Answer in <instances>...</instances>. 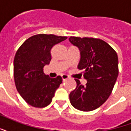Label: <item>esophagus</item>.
I'll return each instance as SVG.
<instances>
[{
	"instance_id": "esophagus-1",
	"label": "esophagus",
	"mask_w": 131,
	"mask_h": 131,
	"mask_svg": "<svg viewBox=\"0 0 131 131\" xmlns=\"http://www.w3.org/2000/svg\"><path fill=\"white\" fill-rule=\"evenodd\" d=\"M62 80H63V82L66 81L67 79H69V76H68L67 75H62Z\"/></svg>"
}]
</instances>
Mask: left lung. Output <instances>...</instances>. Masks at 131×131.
<instances>
[{"instance_id":"obj_1","label":"left lung","mask_w":131,"mask_h":131,"mask_svg":"<svg viewBox=\"0 0 131 131\" xmlns=\"http://www.w3.org/2000/svg\"><path fill=\"white\" fill-rule=\"evenodd\" d=\"M71 43L80 51L78 68L83 69L86 85L75 79L77 86L69 94L70 102L76 109L91 111L105 102L118 76V57L113 49L102 40L71 36Z\"/></svg>"}]
</instances>
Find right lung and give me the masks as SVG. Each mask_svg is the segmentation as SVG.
Returning <instances> with one entry per match:
<instances>
[{"mask_svg":"<svg viewBox=\"0 0 131 131\" xmlns=\"http://www.w3.org/2000/svg\"><path fill=\"white\" fill-rule=\"evenodd\" d=\"M67 38L53 34L35 35L26 40L16 51L14 60L15 84L29 105L43 108L52 101L62 79L60 75L51 78L44 73L43 67L49 64L53 47Z\"/></svg>","mask_w":131,"mask_h":131,"instance_id":"obj_1","label":"right lung"}]
</instances>
